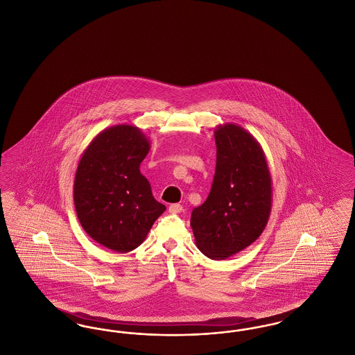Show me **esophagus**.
I'll list each match as a JSON object with an SVG mask.
<instances>
[{"label": "esophagus", "instance_id": "obj_1", "mask_svg": "<svg viewBox=\"0 0 355 355\" xmlns=\"http://www.w3.org/2000/svg\"><path fill=\"white\" fill-rule=\"evenodd\" d=\"M184 210V207L180 205V203H173V205H170L169 206V211L171 214H178V213H181Z\"/></svg>", "mask_w": 355, "mask_h": 355}]
</instances>
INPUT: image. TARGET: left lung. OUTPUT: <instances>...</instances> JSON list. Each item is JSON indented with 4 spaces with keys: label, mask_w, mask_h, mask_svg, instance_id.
<instances>
[{
    "label": "left lung",
    "mask_w": 355,
    "mask_h": 355,
    "mask_svg": "<svg viewBox=\"0 0 355 355\" xmlns=\"http://www.w3.org/2000/svg\"><path fill=\"white\" fill-rule=\"evenodd\" d=\"M217 164L206 201L191 213L196 245L206 257L226 259L250 246L270 217L272 189L259 142L236 123L214 130Z\"/></svg>",
    "instance_id": "1"
}]
</instances>
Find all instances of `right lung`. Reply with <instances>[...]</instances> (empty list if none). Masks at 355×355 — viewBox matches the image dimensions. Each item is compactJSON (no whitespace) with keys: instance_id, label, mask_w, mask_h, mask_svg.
Wrapping results in <instances>:
<instances>
[{"instance_id":"add662e5","label":"right lung","mask_w":355,"mask_h":355,"mask_svg":"<svg viewBox=\"0 0 355 355\" xmlns=\"http://www.w3.org/2000/svg\"><path fill=\"white\" fill-rule=\"evenodd\" d=\"M149 150L139 128L121 123L96 135L80 158L73 191L77 217L86 234L110 250H135L166 210L139 171Z\"/></svg>"}]
</instances>
